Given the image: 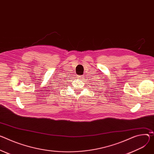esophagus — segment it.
<instances>
[{
    "label": "esophagus",
    "mask_w": 154,
    "mask_h": 154,
    "mask_svg": "<svg viewBox=\"0 0 154 154\" xmlns=\"http://www.w3.org/2000/svg\"><path fill=\"white\" fill-rule=\"evenodd\" d=\"M77 78L79 79H83V78H84V76H83V75H78Z\"/></svg>",
    "instance_id": "1"
}]
</instances>
